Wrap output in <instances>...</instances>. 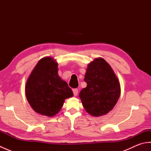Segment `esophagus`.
Here are the masks:
<instances>
[{
	"mask_svg": "<svg viewBox=\"0 0 151 151\" xmlns=\"http://www.w3.org/2000/svg\"><path fill=\"white\" fill-rule=\"evenodd\" d=\"M73 94H74V95H75V96H76V95H77V94H78V89H76V88L73 89Z\"/></svg>",
	"mask_w": 151,
	"mask_h": 151,
	"instance_id": "esophagus-1",
	"label": "esophagus"
}]
</instances>
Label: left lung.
<instances>
[{
  "instance_id": "1",
  "label": "left lung",
  "mask_w": 151,
  "mask_h": 151,
  "mask_svg": "<svg viewBox=\"0 0 151 151\" xmlns=\"http://www.w3.org/2000/svg\"><path fill=\"white\" fill-rule=\"evenodd\" d=\"M84 81L87 86L79 97L86 111L95 117L108 114L121 93L119 82L110 65L103 58H96L88 65Z\"/></svg>"
}]
</instances>
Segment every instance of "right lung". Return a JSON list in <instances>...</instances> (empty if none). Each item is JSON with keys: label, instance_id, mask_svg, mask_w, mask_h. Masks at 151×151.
I'll return each instance as SVG.
<instances>
[{"label": "right lung", "instance_id": "obj_1", "mask_svg": "<svg viewBox=\"0 0 151 151\" xmlns=\"http://www.w3.org/2000/svg\"><path fill=\"white\" fill-rule=\"evenodd\" d=\"M25 93L33 110L49 117L58 113L65 99L73 96L72 89L58 74V63L50 57L38 62L28 77Z\"/></svg>", "mask_w": 151, "mask_h": 151}]
</instances>
